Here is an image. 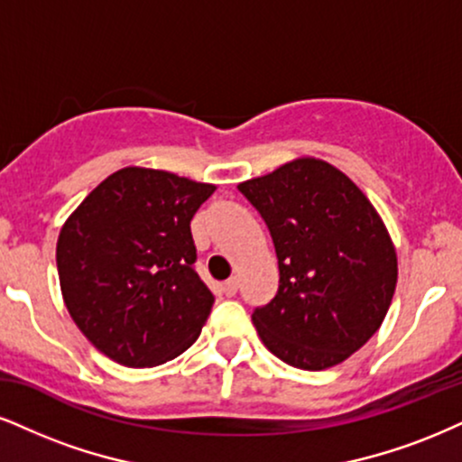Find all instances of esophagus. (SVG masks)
<instances>
[{
    "mask_svg": "<svg viewBox=\"0 0 462 462\" xmlns=\"http://www.w3.org/2000/svg\"><path fill=\"white\" fill-rule=\"evenodd\" d=\"M237 284H240V282H237L236 276L229 278V281L222 282V293H225L226 298H233V295L237 293Z\"/></svg>",
    "mask_w": 462,
    "mask_h": 462,
    "instance_id": "obj_1",
    "label": "esophagus"
}]
</instances>
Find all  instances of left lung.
Listing matches in <instances>:
<instances>
[{
	"instance_id": "8db88e82",
	"label": "left lung",
	"mask_w": 462,
	"mask_h": 462,
	"mask_svg": "<svg viewBox=\"0 0 462 462\" xmlns=\"http://www.w3.org/2000/svg\"><path fill=\"white\" fill-rule=\"evenodd\" d=\"M237 190L265 220L278 291L253 310L263 345L301 370L336 366L377 332L396 289V250L373 203L332 164H282Z\"/></svg>"
}]
</instances>
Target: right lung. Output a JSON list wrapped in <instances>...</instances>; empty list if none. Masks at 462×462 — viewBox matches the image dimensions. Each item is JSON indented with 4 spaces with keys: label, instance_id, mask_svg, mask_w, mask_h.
<instances>
[{
    "label": "right lung",
    "instance_id": "obj_1",
    "mask_svg": "<svg viewBox=\"0 0 462 462\" xmlns=\"http://www.w3.org/2000/svg\"><path fill=\"white\" fill-rule=\"evenodd\" d=\"M216 186L126 167L94 188L57 240L77 328L117 364H164L197 340L214 295L195 270L190 220Z\"/></svg>",
    "mask_w": 462,
    "mask_h": 462
}]
</instances>
